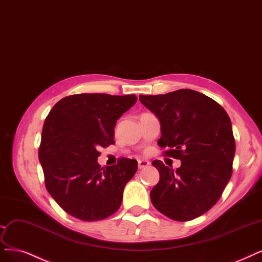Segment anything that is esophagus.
<instances>
[{
  "label": "esophagus",
  "mask_w": 262,
  "mask_h": 262,
  "mask_svg": "<svg viewBox=\"0 0 262 262\" xmlns=\"http://www.w3.org/2000/svg\"><path fill=\"white\" fill-rule=\"evenodd\" d=\"M150 164L149 161L147 160H138V166H139V169H143V168H146L148 167Z\"/></svg>",
  "instance_id": "34e87169"
}]
</instances>
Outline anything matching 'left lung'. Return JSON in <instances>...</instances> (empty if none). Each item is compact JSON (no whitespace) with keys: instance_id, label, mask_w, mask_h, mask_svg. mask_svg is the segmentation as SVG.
<instances>
[{"instance_id":"1","label":"left lung","mask_w":262,"mask_h":262,"mask_svg":"<svg viewBox=\"0 0 262 262\" xmlns=\"http://www.w3.org/2000/svg\"><path fill=\"white\" fill-rule=\"evenodd\" d=\"M139 98L160 121L164 155L181 160L176 171L152 161L160 179L150 201L168 218L191 221L217 204L231 179L235 140L230 117L212 98L189 89Z\"/></svg>"}]
</instances>
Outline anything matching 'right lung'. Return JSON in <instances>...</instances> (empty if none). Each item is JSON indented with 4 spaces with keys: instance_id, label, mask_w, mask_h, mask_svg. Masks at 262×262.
<instances>
[{
    "instance_id": "obj_1",
    "label": "right lung",
    "mask_w": 262,
    "mask_h": 262,
    "mask_svg": "<svg viewBox=\"0 0 262 262\" xmlns=\"http://www.w3.org/2000/svg\"><path fill=\"white\" fill-rule=\"evenodd\" d=\"M138 97L105 93L69 95L49 113L42 129L39 159L45 187L68 214L97 221L119 209L123 188L138 170V161L120 157L101 167L100 147L114 144V128Z\"/></svg>"
}]
</instances>
